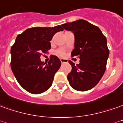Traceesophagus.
<instances>
[{"label":"esophagus","mask_w":123,"mask_h":123,"mask_svg":"<svg viewBox=\"0 0 123 123\" xmlns=\"http://www.w3.org/2000/svg\"><path fill=\"white\" fill-rule=\"evenodd\" d=\"M61 63H67L68 62V60L67 59H61Z\"/></svg>","instance_id":"obj_1"}]
</instances>
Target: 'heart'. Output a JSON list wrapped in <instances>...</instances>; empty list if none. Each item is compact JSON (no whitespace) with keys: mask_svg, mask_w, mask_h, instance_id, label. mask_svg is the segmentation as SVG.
Listing matches in <instances>:
<instances>
[{"mask_svg":"<svg viewBox=\"0 0 123 123\" xmlns=\"http://www.w3.org/2000/svg\"><path fill=\"white\" fill-rule=\"evenodd\" d=\"M56 54L58 56H63L65 55V51H64V49H59L56 51Z\"/></svg>","mask_w":123,"mask_h":123,"instance_id":"1","label":"heart"}]
</instances>
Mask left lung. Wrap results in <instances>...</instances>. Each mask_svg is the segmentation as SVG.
Returning a JSON list of instances; mask_svg holds the SVG:
<instances>
[{
  "instance_id": "8db88e82",
  "label": "left lung",
  "mask_w": 123,
  "mask_h": 123,
  "mask_svg": "<svg viewBox=\"0 0 123 123\" xmlns=\"http://www.w3.org/2000/svg\"><path fill=\"white\" fill-rule=\"evenodd\" d=\"M62 26L74 33V49L71 56L80 59L76 66L68 61L72 70L68 74V80L76 91H88L97 85L106 70L109 55L106 37L98 27L85 20L62 24Z\"/></svg>"
}]
</instances>
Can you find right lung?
<instances>
[{
  "label": "right lung",
  "instance_id": "add662e5",
  "mask_svg": "<svg viewBox=\"0 0 123 123\" xmlns=\"http://www.w3.org/2000/svg\"><path fill=\"white\" fill-rule=\"evenodd\" d=\"M62 25L54 27H33L17 36L11 47V66L16 79L24 89L32 94L47 91L61 65L60 59L50 56L48 63L41 61L42 53L50 49L55 33L62 31Z\"/></svg>",
  "mask_w": 123,
  "mask_h": 123
}]
</instances>
